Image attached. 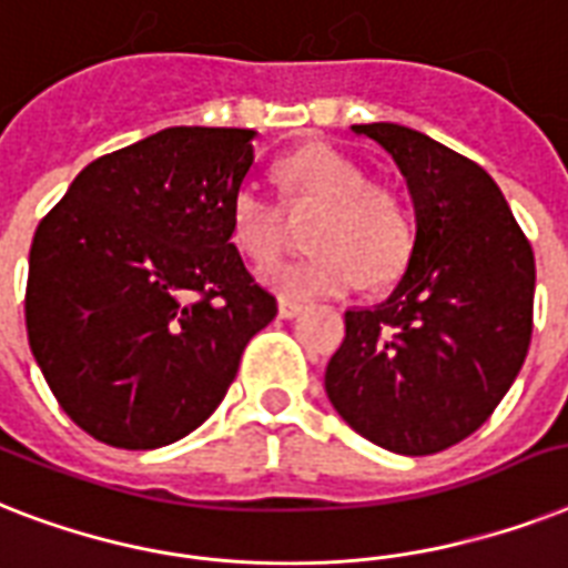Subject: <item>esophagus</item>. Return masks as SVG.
<instances>
[{
    "mask_svg": "<svg viewBox=\"0 0 568 568\" xmlns=\"http://www.w3.org/2000/svg\"><path fill=\"white\" fill-rule=\"evenodd\" d=\"M302 311H305V305H298V302H290V298H281V302H278L281 320H296Z\"/></svg>",
    "mask_w": 568,
    "mask_h": 568,
    "instance_id": "1",
    "label": "esophagus"
}]
</instances>
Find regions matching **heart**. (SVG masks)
I'll return each instance as SVG.
<instances>
[{"label":"heart","instance_id":"b5f03b06","mask_svg":"<svg viewBox=\"0 0 568 568\" xmlns=\"http://www.w3.org/2000/svg\"><path fill=\"white\" fill-rule=\"evenodd\" d=\"M290 202L320 207L307 229L311 257L263 270V284L284 298L343 296L363 278L387 284L405 270L413 252V220L398 193L372 184L355 158L311 143L278 163ZM284 240L281 211L257 187L231 199V243L246 257L266 263Z\"/></svg>","mask_w":568,"mask_h":568}]
</instances>
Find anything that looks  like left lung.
I'll return each mask as SVG.
<instances>
[{"label":"left lung","mask_w":568,"mask_h":568,"mask_svg":"<svg viewBox=\"0 0 568 568\" xmlns=\"http://www.w3.org/2000/svg\"><path fill=\"white\" fill-rule=\"evenodd\" d=\"M352 131L407 179L416 237L396 290L346 311L325 393L375 446L434 455L475 434L519 375L534 328V252L475 161L396 122Z\"/></svg>","instance_id":"obj_1"}]
</instances>
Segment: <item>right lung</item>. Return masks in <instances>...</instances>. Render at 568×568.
Returning a JSON list of instances; mask_svg holds the SVG:
<instances>
[{
    "label": "right lung",
    "instance_id": "add662e5",
    "mask_svg": "<svg viewBox=\"0 0 568 568\" xmlns=\"http://www.w3.org/2000/svg\"><path fill=\"white\" fill-rule=\"evenodd\" d=\"M255 131L175 125L97 158L40 220L26 328L58 405L99 443L170 446L211 416L278 305L231 243Z\"/></svg>",
    "mask_w": 568,
    "mask_h": 568
}]
</instances>
